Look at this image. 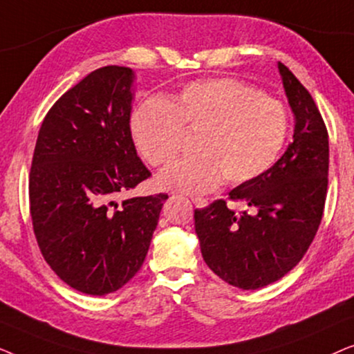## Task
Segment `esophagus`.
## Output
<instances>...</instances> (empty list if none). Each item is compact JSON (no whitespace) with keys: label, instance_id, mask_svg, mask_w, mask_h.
Here are the masks:
<instances>
[{"label":"esophagus","instance_id":"1","mask_svg":"<svg viewBox=\"0 0 354 354\" xmlns=\"http://www.w3.org/2000/svg\"><path fill=\"white\" fill-rule=\"evenodd\" d=\"M192 201L196 207H206L207 206V200H203V198H193Z\"/></svg>","mask_w":354,"mask_h":354}]
</instances>
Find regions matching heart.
Masks as SVG:
<instances>
[{"label": "heart", "instance_id": "heart-1", "mask_svg": "<svg viewBox=\"0 0 354 354\" xmlns=\"http://www.w3.org/2000/svg\"><path fill=\"white\" fill-rule=\"evenodd\" d=\"M182 127L200 133V156L171 164L158 176V185L201 195L214 190L222 177L243 183L272 167L287 143L290 120L280 101L235 79L192 82L172 100L143 101L130 118L135 147L151 166L174 159Z\"/></svg>", "mask_w": 354, "mask_h": 354}]
</instances>
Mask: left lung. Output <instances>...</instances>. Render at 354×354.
<instances>
[{
	"instance_id": "obj_1",
	"label": "left lung",
	"mask_w": 354,
	"mask_h": 354,
	"mask_svg": "<svg viewBox=\"0 0 354 354\" xmlns=\"http://www.w3.org/2000/svg\"><path fill=\"white\" fill-rule=\"evenodd\" d=\"M277 67L295 115L293 143L272 167L229 193L253 212H236L224 200L195 211L207 268L241 290L277 282L301 261L321 224L327 195L326 124L292 71L282 62Z\"/></svg>"
}]
</instances>
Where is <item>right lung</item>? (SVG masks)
<instances>
[{
  "label": "right lung",
  "instance_id": "1",
  "mask_svg": "<svg viewBox=\"0 0 354 354\" xmlns=\"http://www.w3.org/2000/svg\"><path fill=\"white\" fill-rule=\"evenodd\" d=\"M130 67L106 66L66 91L33 151L30 214L43 258L77 292L103 297L142 268L166 193L115 201L151 174L137 156Z\"/></svg>",
  "mask_w": 354,
  "mask_h": 354
}]
</instances>
